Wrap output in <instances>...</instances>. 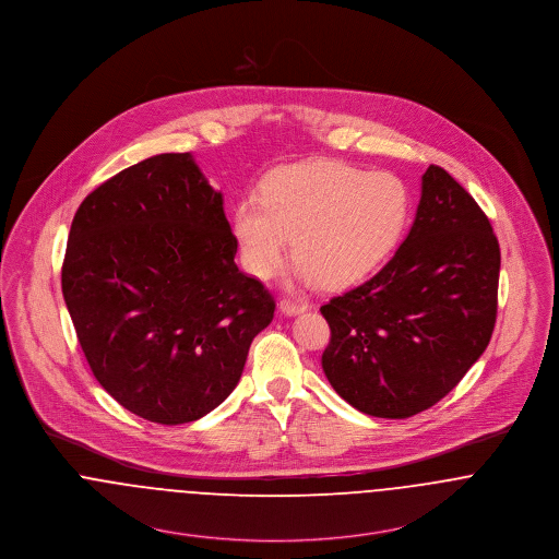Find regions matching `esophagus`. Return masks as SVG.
<instances>
[{
    "label": "esophagus",
    "instance_id": "34e87169",
    "mask_svg": "<svg viewBox=\"0 0 559 559\" xmlns=\"http://www.w3.org/2000/svg\"><path fill=\"white\" fill-rule=\"evenodd\" d=\"M278 308H281V312H283V314L294 317V314L304 312V310L308 308V304H306V301H296V299H283V301L278 304Z\"/></svg>",
    "mask_w": 559,
    "mask_h": 559
}]
</instances>
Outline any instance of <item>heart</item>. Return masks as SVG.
<instances>
[{"label":"heart","mask_w":559,"mask_h":559,"mask_svg":"<svg viewBox=\"0 0 559 559\" xmlns=\"http://www.w3.org/2000/svg\"><path fill=\"white\" fill-rule=\"evenodd\" d=\"M409 209V190L393 173L312 160L276 170L262 200H240L234 236L245 270L255 278L272 276L292 238L297 276L342 289L386 260Z\"/></svg>","instance_id":"b5f03b06"}]
</instances>
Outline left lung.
Instances as JSON below:
<instances>
[{
  "label": "left lung",
  "instance_id": "8db88e82",
  "mask_svg": "<svg viewBox=\"0 0 559 559\" xmlns=\"http://www.w3.org/2000/svg\"><path fill=\"white\" fill-rule=\"evenodd\" d=\"M498 272L490 219L448 170L428 166L416 219L391 262L321 306L333 391L376 418L432 407L490 344Z\"/></svg>",
  "mask_w": 559,
  "mask_h": 559
}]
</instances>
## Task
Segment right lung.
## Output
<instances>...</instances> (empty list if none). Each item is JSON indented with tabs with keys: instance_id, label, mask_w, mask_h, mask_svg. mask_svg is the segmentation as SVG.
Segmentation results:
<instances>
[{
	"instance_id": "right-lung-1",
	"label": "right lung",
	"mask_w": 559,
	"mask_h": 559,
	"mask_svg": "<svg viewBox=\"0 0 559 559\" xmlns=\"http://www.w3.org/2000/svg\"><path fill=\"white\" fill-rule=\"evenodd\" d=\"M236 247L192 154L129 166L80 204L63 297L95 378L132 414L186 425L236 389L276 308Z\"/></svg>"
}]
</instances>
